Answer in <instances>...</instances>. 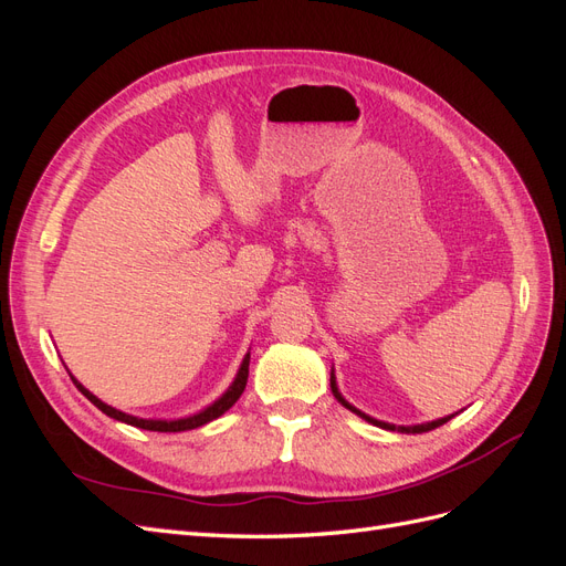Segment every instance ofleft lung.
Listing matches in <instances>:
<instances>
[{
    "mask_svg": "<svg viewBox=\"0 0 566 566\" xmlns=\"http://www.w3.org/2000/svg\"><path fill=\"white\" fill-rule=\"evenodd\" d=\"M331 389H333V394H335V399H337L342 406H345V408H349L352 413H356L358 418H364L366 422H370V424H375V427H382V430H389V432H401V434H422V432L437 430V427H441L443 422H449L453 416H458V413H453V416L439 418V420H432V422H420V424H391V422H385V420H378V418H370L368 413H364V410H358L356 406H352L345 397H342V391H339L337 380H335V370H331Z\"/></svg>",
    "mask_w": 566,
    "mask_h": 566,
    "instance_id": "left-lung-1",
    "label": "left lung"
}]
</instances>
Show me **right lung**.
Masks as SVG:
<instances>
[{
	"label": "right lung",
	"mask_w": 566,
	"mask_h": 566,
	"mask_svg": "<svg viewBox=\"0 0 566 566\" xmlns=\"http://www.w3.org/2000/svg\"><path fill=\"white\" fill-rule=\"evenodd\" d=\"M67 373H71V370H67ZM248 373H250V352L245 354L241 368H238L233 382L229 385V389H227L224 394H221V397H219L217 401H212L210 406H205L202 410H198V413H193V416L175 418V420L139 418V416L123 413V410H117V408H113V406L101 401L98 397H94V394H92L87 387H84L82 382L75 380L73 373H71V378H73L75 387L84 394V397H87L98 410H104V413H106L108 418H113V420L127 422V424H132V427H139V430H148V432H186V430H196V427H200V424H208V422L217 420L219 416H224L227 410H229L238 399H241V394H243V389H245V385H248Z\"/></svg>",
	"instance_id": "right-lung-1"
}]
</instances>
